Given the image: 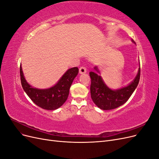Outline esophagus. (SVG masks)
Returning a JSON list of instances; mask_svg holds the SVG:
<instances>
[{
	"label": "esophagus",
	"instance_id": "esophagus-1",
	"mask_svg": "<svg viewBox=\"0 0 159 159\" xmlns=\"http://www.w3.org/2000/svg\"><path fill=\"white\" fill-rule=\"evenodd\" d=\"M79 71H80V74H85L87 72V70H86L85 67H84V66L80 67Z\"/></svg>",
	"mask_w": 159,
	"mask_h": 159
}]
</instances>
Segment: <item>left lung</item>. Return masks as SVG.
I'll list each match as a JSON object with an SVG mask.
<instances>
[{
    "label": "left lung",
    "mask_w": 159,
    "mask_h": 159,
    "mask_svg": "<svg viewBox=\"0 0 159 159\" xmlns=\"http://www.w3.org/2000/svg\"><path fill=\"white\" fill-rule=\"evenodd\" d=\"M95 70L98 71L97 68ZM141 68H139L136 78L127 87L117 90L109 89L103 82L102 77L93 71L89 72L91 78L90 92L94 103L103 110L117 108L125 103L136 89L140 80Z\"/></svg>",
    "instance_id": "1"
}]
</instances>
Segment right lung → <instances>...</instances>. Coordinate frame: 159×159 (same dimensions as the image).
Instances as JSON below:
<instances>
[{"label": "right lung", "mask_w": 159, "mask_h": 159, "mask_svg": "<svg viewBox=\"0 0 159 159\" xmlns=\"http://www.w3.org/2000/svg\"><path fill=\"white\" fill-rule=\"evenodd\" d=\"M78 68L69 69L54 86L46 89L32 88L24 77L22 67L20 66L21 84L32 102L40 107L46 110H55L61 107L69 95L70 88L74 78L78 74Z\"/></svg>", "instance_id": "right-lung-1"}]
</instances>
